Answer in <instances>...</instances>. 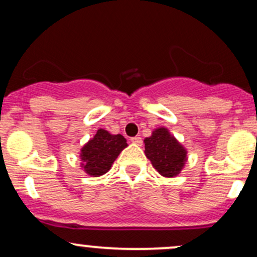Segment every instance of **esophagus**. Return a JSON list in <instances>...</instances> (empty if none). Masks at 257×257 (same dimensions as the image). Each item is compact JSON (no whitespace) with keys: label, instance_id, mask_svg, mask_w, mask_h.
I'll return each instance as SVG.
<instances>
[{"label":"esophagus","instance_id":"34e87169","mask_svg":"<svg viewBox=\"0 0 257 257\" xmlns=\"http://www.w3.org/2000/svg\"><path fill=\"white\" fill-rule=\"evenodd\" d=\"M131 141H132L133 144H135V145H138V146H140L141 144H143V139H141L140 137H134V138H132Z\"/></svg>","mask_w":257,"mask_h":257}]
</instances>
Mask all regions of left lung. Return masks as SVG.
I'll use <instances>...</instances> for the list:
<instances>
[{
  "label": "left lung",
  "mask_w": 257,
  "mask_h": 257,
  "mask_svg": "<svg viewBox=\"0 0 257 257\" xmlns=\"http://www.w3.org/2000/svg\"><path fill=\"white\" fill-rule=\"evenodd\" d=\"M145 155L155 169L166 176L174 178L180 174L186 161V150L166 128H158L144 140Z\"/></svg>",
  "instance_id": "8db88e82"
}]
</instances>
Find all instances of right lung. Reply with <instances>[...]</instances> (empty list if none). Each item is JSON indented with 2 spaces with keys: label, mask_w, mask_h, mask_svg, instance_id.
<instances>
[{
  "label": "right lung",
  "mask_w": 257,
  "mask_h": 257,
  "mask_svg": "<svg viewBox=\"0 0 257 257\" xmlns=\"http://www.w3.org/2000/svg\"><path fill=\"white\" fill-rule=\"evenodd\" d=\"M128 146L124 137L112 135L107 131L99 129L95 137L88 141L81 150V159L84 172L90 176L104 175L110 170L114 159L124 147Z\"/></svg>",
  "instance_id": "1"
}]
</instances>
